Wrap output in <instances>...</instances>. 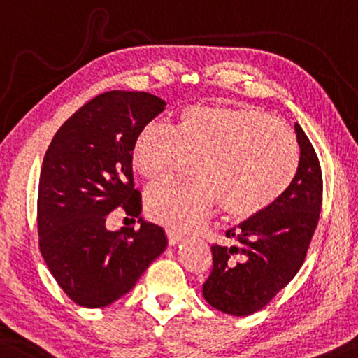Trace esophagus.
I'll return each mask as SVG.
<instances>
[{
	"label": "esophagus",
	"instance_id": "obj_1",
	"mask_svg": "<svg viewBox=\"0 0 358 358\" xmlns=\"http://www.w3.org/2000/svg\"><path fill=\"white\" fill-rule=\"evenodd\" d=\"M182 239V234L176 231H171V229H166V241H169V245L178 244V241Z\"/></svg>",
	"mask_w": 358,
	"mask_h": 358
}]
</instances>
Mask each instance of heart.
Returning a JSON list of instances; mask_svg holds the SVG:
<instances>
[{
	"label": "heart",
	"instance_id": "obj_1",
	"mask_svg": "<svg viewBox=\"0 0 358 358\" xmlns=\"http://www.w3.org/2000/svg\"><path fill=\"white\" fill-rule=\"evenodd\" d=\"M185 155H196V178L164 180L145 193L147 214L173 231L203 226L219 203L231 217L259 216L283 196L299 169L296 137L255 106H185L171 127L159 122L142 127L131 164L145 180H157Z\"/></svg>",
	"mask_w": 358,
	"mask_h": 358
}]
</instances>
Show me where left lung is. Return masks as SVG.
I'll return each mask as SVG.
<instances>
[{
    "mask_svg": "<svg viewBox=\"0 0 358 358\" xmlns=\"http://www.w3.org/2000/svg\"><path fill=\"white\" fill-rule=\"evenodd\" d=\"M299 169L293 183L273 206L229 229L236 244L211 245L213 268L203 296L232 316L265 308L301 268L322 208V170L308 136L299 127Z\"/></svg>",
    "mask_w": 358,
    "mask_h": 358,
    "instance_id": "obj_1",
    "label": "left lung"
}]
</instances>
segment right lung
<instances>
[{"label":"right lung","mask_w":358,"mask_h":358,"mask_svg":"<svg viewBox=\"0 0 358 358\" xmlns=\"http://www.w3.org/2000/svg\"><path fill=\"white\" fill-rule=\"evenodd\" d=\"M165 108L144 92H108L75 111L42 162L39 249L71 301L104 308L129 293L166 247L164 229L140 217L139 229L111 233L107 214L122 208L139 217L131 150L137 134Z\"/></svg>","instance_id":"1"}]
</instances>
